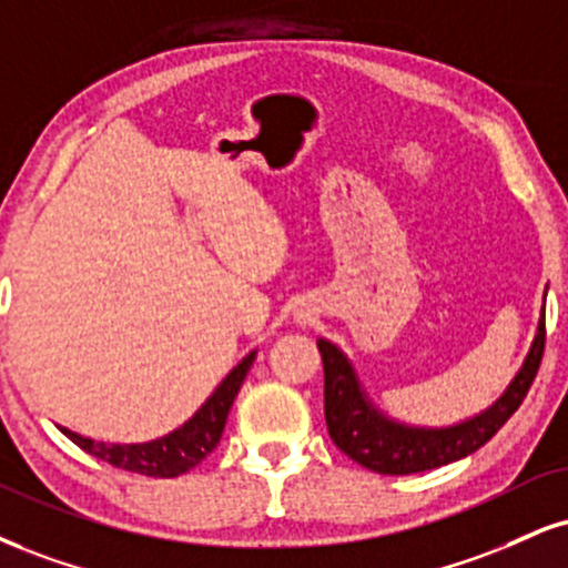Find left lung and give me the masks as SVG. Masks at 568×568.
Listing matches in <instances>:
<instances>
[{"label":"left lung","mask_w":568,"mask_h":568,"mask_svg":"<svg viewBox=\"0 0 568 568\" xmlns=\"http://www.w3.org/2000/svg\"><path fill=\"white\" fill-rule=\"evenodd\" d=\"M317 349L325 371V423L333 444L362 468L384 476H407L447 466V463L476 453L521 407L545 354V312L539 317L537 338L531 344L529 357L508 392L474 420L453 428H439V432L407 428L381 418L362 396L344 354L327 341H317Z\"/></svg>","instance_id":"1"}]
</instances>
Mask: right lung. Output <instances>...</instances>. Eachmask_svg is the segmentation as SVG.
<instances>
[{"label":"right lung","mask_w":568,"mask_h":568,"mask_svg":"<svg viewBox=\"0 0 568 568\" xmlns=\"http://www.w3.org/2000/svg\"><path fill=\"white\" fill-rule=\"evenodd\" d=\"M254 357L256 352H251L248 357L222 381V386L209 396L206 405L197 409L182 428L163 436V439L148 444H102L68 432V428H60V432H63L73 444H79L84 453L100 457V460L111 463L115 468L132 470V474L142 476H153V479H174V476L187 474L190 468H195L197 463L206 460V457L214 453L219 439H222L232 402H235L237 392H241L245 373L254 365Z\"/></svg>","instance_id":"1"}]
</instances>
